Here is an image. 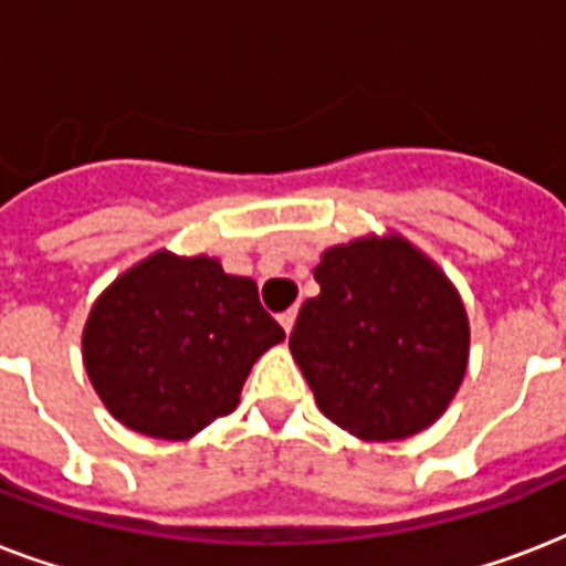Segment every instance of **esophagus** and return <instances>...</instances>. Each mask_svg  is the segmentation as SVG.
I'll use <instances>...</instances> for the list:
<instances>
[{
    "label": "esophagus",
    "mask_w": 566,
    "mask_h": 566,
    "mask_svg": "<svg viewBox=\"0 0 566 566\" xmlns=\"http://www.w3.org/2000/svg\"><path fill=\"white\" fill-rule=\"evenodd\" d=\"M279 323H282V328H284V335H291L293 332V323H296V311H284L282 317H279Z\"/></svg>",
    "instance_id": "1"
}]
</instances>
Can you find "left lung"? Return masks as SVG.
Instances as JSON below:
<instances>
[{"instance_id":"obj_1","label":"left lung","mask_w":566,"mask_h":566,"mask_svg":"<svg viewBox=\"0 0 566 566\" xmlns=\"http://www.w3.org/2000/svg\"><path fill=\"white\" fill-rule=\"evenodd\" d=\"M314 279L291 353L319 411L361 440L429 429L470 361V319L449 275L390 231L328 247Z\"/></svg>"}]
</instances>
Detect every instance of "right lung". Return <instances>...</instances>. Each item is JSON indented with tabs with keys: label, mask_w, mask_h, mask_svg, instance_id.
Listing matches in <instances>:
<instances>
[{
	"label": "right lung",
	"mask_w": 566,
	"mask_h": 566,
	"mask_svg": "<svg viewBox=\"0 0 566 566\" xmlns=\"http://www.w3.org/2000/svg\"><path fill=\"white\" fill-rule=\"evenodd\" d=\"M284 328L247 275L217 258L158 249L99 293L82 332L84 370L111 417L158 440H190L238 408L252 364Z\"/></svg>",
	"instance_id": "obj_1"
}]
</instances>
